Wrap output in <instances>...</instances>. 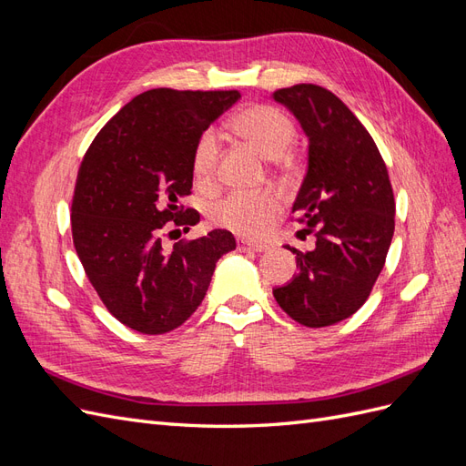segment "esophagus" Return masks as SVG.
<instances>
[{
  "label": "esophagus",
  "mask_w": 466,
  "mask_h": 466,
  "mask_svg": "<svg viewBox=\"0 0 466 466\" xmlns=\"http://www.w3.org/2000/svg\"><path fill=\"white\" fill-rule=\"evenodd\" d=\"M237 248L243 250V252H262L264 245H260V243H248V241H245V238H238Z\"/></svg>",
  "instance_id": "obj_1"
}]
</instances>
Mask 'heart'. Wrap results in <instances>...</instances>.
<instances>
[{"label": "heart", "mask_w": 466, "mask_h": 466, "mask_svg": "<svg viewBox=\"0 0 466 466\" xmlns=\"http://www.w3.org/2000/svg\"><path fill=\"white\" fill-rule=\"evenodd\" d=\"M229 128L264 157L279 159L298 139L295 122L284 110L272 105H248L231 118ZM219 147L214 132H204L192 151V173L198 185H211L218 173ZM281 209L279 196L272 190H237L209 208V221L248 238L262 237L272 228Z\"/></svg>", "instance_id": "b5f03b06"}]
</instances>
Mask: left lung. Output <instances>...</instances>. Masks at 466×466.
I'll use <instances>...</instances> for the list:
<instances>
[{
    "label": "left lung",
    "instance_id": "obj_1",
    "mask_svg": "<svg viewBox=\"0 0 466 466\" xmlns=\"http://www.w3.org/2000/svg\"><path fill=\"white\" fill-rule=\"evenodd\" d=\"M309 137V167L291 214L313 233V250L289 248L299 274L274 289L303 327H330L368 301L394 233V194L370 132L329 89L299 83L278 89Z\"/></svg>",
    "mask_w": 466,
    "mask_h": 466
}]
</instances>
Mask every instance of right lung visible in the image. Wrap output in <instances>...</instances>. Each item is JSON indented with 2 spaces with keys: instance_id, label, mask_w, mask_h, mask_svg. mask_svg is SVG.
I'll return each mask as SVG.
<instances>
[{
  "instance_id": "right-lung-1",
  "label": "right lung",
  "mask_w": 466,
  "mask_h": 466,
  "mask_svg": "<svg viewBox=\"0 0 466 466\" xmlns=\"http://www.w3.org/2000/svg\"><path fill=\"white\" fill-rule=\"evenodd\" d=\"M238 96L235 89L146 91L103 126L81 161L74 245L108 313L132 330L178 329L202 303L216 262L237 247L228 229L171 250L161 237L200 221L198 211L178 204L192 188V151Z\"/></svg>"
}]
</instances>
